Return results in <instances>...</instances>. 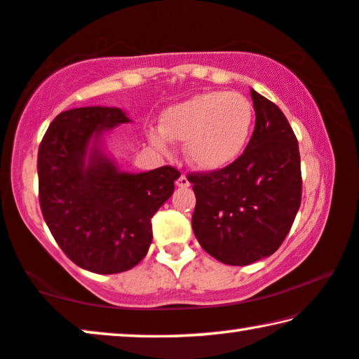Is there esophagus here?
Here are the masks:
<instances>
[{
	"label": "esophagus",
	"mask_w": 359,
	"mask_h": 359,
	"mask_svg": "<svg viewBox=\"0 0 359 359\" xmlns=\"http://www.w3.org/2000/svg\"><path fill=\"white\" fill-rule=\"evenodd\" d=\"M175 184H177V187H180V189H187V187L190 185V182H189V179H187L185 174H180V177L177 179Z\"/></svg>",
	"instance_id": "1"
}]
</instances>
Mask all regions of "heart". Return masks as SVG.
Returning a JSON list of instances; mask_svg holds the SVG:
<instances>
[{
	"instance_id": "b5f03b06",
	"label": "heart",
	"mask_w": 359,
	"mask_h": 359,
	"mask_svg": "<svg viewBox=\"0 0 359 359\" xmlns=\"http://www.w3.org/2000/svg\"><path fill=\"white\" fill-rule=\"evenodd\" d=\"M251 126L253 108L243 95L205 92L165 109L161 130L149 133V140L163 151L169 140L185 143L187 161L205 172H217L242 156Z\"/></svg>"
}]
</instances>
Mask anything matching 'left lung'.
<instances>
[{
  "mask_svg": "<svg viewBox=\"0 0 359 359\" xmlns=\"http://www.w3.org/2000/svg\"><path fill=\"white\" fill-rule=\"evenodd\" d=\"M256 122L242 156L229 168L189 174L196 206L191 227L201 248L231 266H247L280 247L302 203L295 133L272 101L251 88Z\"/></svg>",
  "mask_w": 359,
  "mask_h": 359,
  "instance_id": "1",
  "label": "left lung"
}]
</instances>
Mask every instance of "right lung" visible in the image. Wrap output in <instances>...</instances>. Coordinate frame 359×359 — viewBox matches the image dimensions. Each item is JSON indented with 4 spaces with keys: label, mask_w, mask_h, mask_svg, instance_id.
Listing matches in <instances>:
<instances>
[{
    "label": "right lung",
    "mask_w": 359,
    "mask_h": 359,
    "mask_svg": "<svg viewBox=\"0 0 359 359\" xmlns=\"http://www.w3.org/2000/svg\"><path fill=\"white\" fill-rule=\"evenodd\" d=\"M130 122L119 108L87 106L55 117L39 148V196L61 250L96 274L132 269L148 253L151 217L180 177L170 165L122 172L103 151L106 132Z\"/></svg>",
    "instance_id": "right-lung-1"
}]
</instances>
